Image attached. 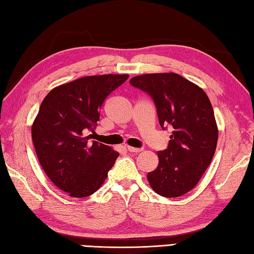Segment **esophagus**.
Listing matches in <instances>:
<instances>
[{
  "mask_svg": "<svg viewBox=\"0 0 254 254\" xmlns=\"http://www.w3.org/2000/svg\"><path fill=\"white\" fill-rule=\"evenodd\" d=\"M127 148L128 152H131V153H139V152H142V150H143V148H136V147H133V146H127Z\"/></svg>",
  "mask_w": 254,
  "mask_h": 254,
  "instance_id": "esophagus-1",
  "label": "esophagus"
}]
</instances>
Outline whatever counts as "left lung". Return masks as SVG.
<instances>
[{
    "mask_svg": "<svg viewBox=\"0 0 254 254\" xmlns=\"http://www.w3.org/2000/svg\"><path fill=\"white\" fill-rule=\"evenodd\" d=\"M130 84L152 97L160 127H172L157 168L148 172L149 185L161 196H181L197 185L216 150L212 104L201 87L176 73L138 75Z\"/></svg>",
    "mask_w": 254,
    "mask_h": 254,
    "instance_id": "8db88e82",
    "label": "left lung"
}]
</instances>
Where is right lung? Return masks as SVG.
<instances>
[{
    "mask_svg": "<svg viewBox=\"0 0 254 254\" xmlns=\"http://www.w3.org/2000/svg\"><path fill=\"white\" fill-rule=\"evenodd\" d=\"M127 74L85 76L53 88L32 123L37 157L49 179L72 197H86L102 186L119 153L90 141L105 99Z\"/></svg>",
    "mask_w": 254,
    "mask_h": 254,
    "instance_id": "add662e5",
    "label": "right lung"
}]
</instances>
